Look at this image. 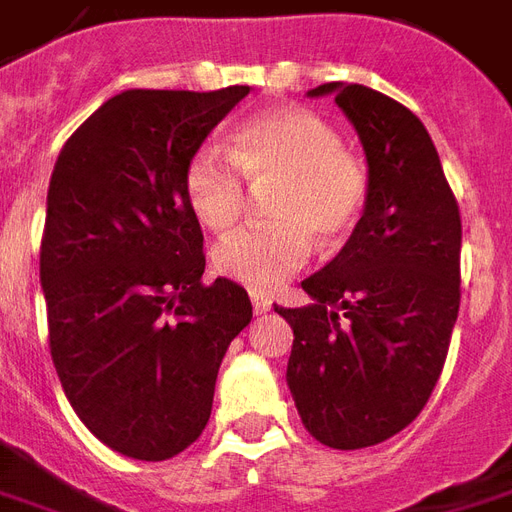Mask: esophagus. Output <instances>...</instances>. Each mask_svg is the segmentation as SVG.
Instances as JSON below:
<instances>
[{"label":"esophagus","mask_w":512,"mask_h":512,"mask_svg":"<svg viewBox=\"0 0 512 512\" xmlns=\"http://www.w3.org/2000/svg\"><path fill=\"white\" fill-rule=\"evenodd\" d=\"M251 305H253V310H256V313H267V310L272 307V297H270V294H264V291H256V288H253V291H251Z\"/></svg>","instance_id":"esophagus-1"}]
</instances>
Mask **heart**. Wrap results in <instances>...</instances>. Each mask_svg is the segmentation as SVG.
Here are the masks:
<instances>
[{
  "label": "heart",
  "instance_id": "b5f03b06",
  "mask_svg": "<svg viewBox=\"0 0 512 512\" xmlns=\"http://www.w3.org/2000/svg\"><path fill=\"white\" fill-rule=\"evenodd\" d=\"M275 186L267 215L275 224L226 234L213 248V267L245 286H280L313 251L343 242L367 205V172L340 148V134L321 115L278 107L256 115L232 134L229 145L207 142L186 167V199L199 221L224 232L240 218L245 181Z\"/></svg>",
  "mask_w": 512,
  "mask_h": 512
}]
</instances>
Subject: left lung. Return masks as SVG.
<instances>
[{
    "instance_id": "8db88e82",
    "label": "left lung",
    "mask_w": 512,
    "mask_h": 512,
    "mask_svg": "<svg viewBox=\"0 0 512 512\" xmlns=\"http://www.w3.org/2000/svg\"><path fill=\"white\" fill-rule=\"evenodd\" d=\"M367 156V205L324 270L302 280L286 383L299 418L337 451L378 445L424 410L459 315V205L426 126L391 96L324 83Z\"/></svg>"
}]
</instances>
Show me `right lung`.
Returning a JSON list of instances; mask_svg holds the SVG:
<instances>
[{
    "label": "right lung",
    "instance_id": "1",
    "mask_svg": "<svg viewBox=\"0 0 512 512\" xmlns=\"http://www.w3.org/2000/svg\"><path fill=\"white\" fill-rule=\"evenodd\" d=\"M248 91H124L53 167L40 248L53 367L88 432L129 459L197 440L226 348L253 318L234 280L202 283L205 237L183 186Z\"/></svg>",
    "mask_w": 512,
    "mask_h": 512
}]
</instances>
